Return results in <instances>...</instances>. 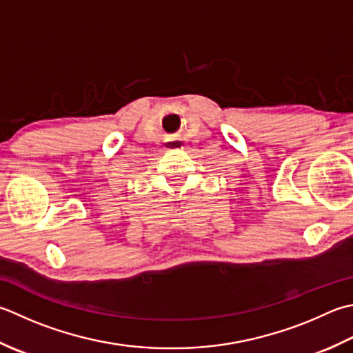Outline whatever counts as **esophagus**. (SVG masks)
I'll return each instance as SVG.
<instances>
[{
    "label": "esophagus",
    "instance_id": "esophagus-1",
    "mask_svg": "<svg viewBox=\"0 0 353 353\" xmlns=\"http://www.w3.org/2000/svg\"><path fill=\"white\" fill-rule=\"evenodd\" d=\"M183 148V143L179 139H167L165 143V150H181Z\"/></svg>",
    "mask_w": 353,
    "mask_h": 353
}]
</instances>
